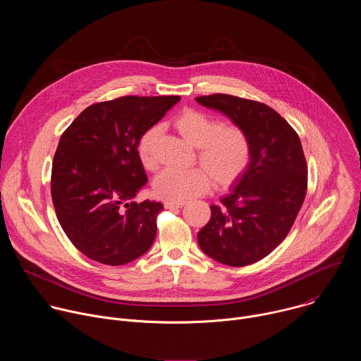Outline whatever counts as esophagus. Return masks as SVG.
<instances>
[{"instance_id":"1","label":"esophagus","mask_w":361,"mask_h":361,"mask_svg":"<svg viewBox=\"0 0 361 361\" xmlns=\"http://www.w3.org/2000/svg\"><path fill=\"white\" fill-rule=\"evenodd\" d=\"M185 202H173V201H166L164 202V209L167 210H173V209H181L184 207Z\"/></svg>"}]
</instances>
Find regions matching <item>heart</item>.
I'll use <instances>...</instances> for the list:
<instances>
[{"mask_svg":"<svg viewBox=\"0 0 361 361\" xmlns=\"http://www.w3.org/2000/svg\"><path fill=\"white\" fill-rule=\"evenodd\" d=\"M176 128L192 145L197 147V157L202 167L191 170H163L152 188L157 197L185 202L212 187H228L247 170L251 160V144L247 133L238 126H223L220 120L198 110L187 109L174 120ZM160 134L159 126L147 128L137 142V154L147 170L159 166L156 144Z\"/></svg>","mask_w":361,"mask_h":361,"instance_id":"b5f03b06","label":"heart"}]
</instances>
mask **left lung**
I'll list each match as a JSON object with an SVG mask.
<instances>
[{
    "label": "left lung",
    "mask_w": 361,
    "mask_h": 361,
    "mask_svg": "<svg viewBox=\"0 0 361 361\" xmlns=\"http://www.w3.org/2000/svg\"><path fill=\"white\" fill-rule=\"evenodd\" d=\"M241 127L251 144L245 173L212 205V219L197 234L213 260L244 267L264 259L288 234L307 191V164L293 127L273 109L228 94L197 97Z\"/></svg>",
    "instance_id": "8db88e82"
}]
</instances>
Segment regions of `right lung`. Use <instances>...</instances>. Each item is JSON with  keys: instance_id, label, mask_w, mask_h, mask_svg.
<instances>
[{"instance_id": "add662e5", "label": "right lung", "mask_w": 361, "mask_h": 361, "mask_svg": "<svg viewBox=\"0 0 361 361\" xmlns=\"http://www.w3.org/2000/svg\"><path fill=\"white\" fill-rule=\"evenodd\" d=\"M180 99L128 95L97 102L63 133L51 197L64 233L88 259L121 266L152 245L163 204L130 202L147 184L137 142Z\"/></svg>"}]
</instances>
